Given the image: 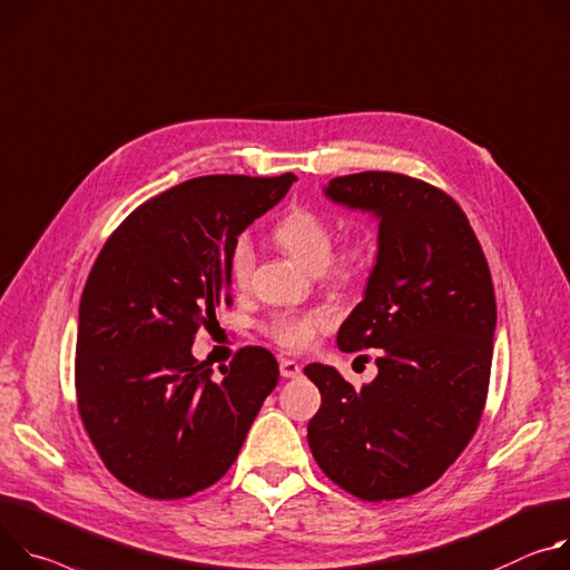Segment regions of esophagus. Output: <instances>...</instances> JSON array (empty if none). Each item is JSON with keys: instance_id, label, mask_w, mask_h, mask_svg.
Wrapping results in <instances>:
<instances>
[{"instance_id": "34e87169", "label": "esophagus", "mask_w": 570, "mask_h": 570, "mask_svg": "<svg viewBox=\"0 0 570 570\" xmlns=\"http://www.w3.org/2000/svg\"><path fill=\"white\" fill-rule=\"evenodd\" d=\"M281 375L283 377H298L301 375V364L289 357H281Z\"/></svg>"}]
</instances>
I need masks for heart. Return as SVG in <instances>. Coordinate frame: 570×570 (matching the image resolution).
Returning <instances> with one entry per match:
<instances>
[{"label":"heart","mask_w":570,"mask_h":570,"mask_svg":"<svg viewBox=\"0 0 570 570\" xmlns=\"http://www.w3.org/2000/svg\"><path fill=\"white\" fill-rule=\"evenodd\" d=\"M278 244L289 253V256L305 267L307 272H322L333 256L335 233L331 224L317 213L296 208L287 213L274 228ZM253 246L246 237H239L230 250V274L237 285H244L253 272ZM368 261V248L364 242H351L337 261V272L344 276L357 274ZM331 324V314L326 309H309V312H285L274 317L267 326V333L287 348L307 346L320 328Z\"/></svg>","instance_id":"b5f03b06"}]
</instances>
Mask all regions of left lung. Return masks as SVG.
<instances>
[{
	"instance_id": "left-lung-1",
	"label": "left lung",
	"mask_w": 570,
	"mask_h": 570,
	"mask_svg": "<svg viewBox=\"0 0 570 570\" xmlns=\"http://www.w3.org/2000/svg\"><path fill=\"white\" fill-rule=\"evenodd\" d=\"M324 195L377 219L364 298L337 333L344 353L377 348V375L355 390L337 368L307 364L322 392L307 444L348 493L405 498L444 475L478 430L495 331L489 265L462 208L430 183L362 171Z\"/></svg>"
}]
</instances>
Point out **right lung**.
I'll list each match as a JSON object with an SVG mask.
<instances>
[{
	"label": "right lung",
	"mask_w": 570,
	"mask_h": 570,
	"mask_svg": "<svg viewBox=\"0 0 570 570\" xmlns=\"http://www.w3.org/2000/svg\"><path fill=\"white\" fill-rule=\"evenodd\" d=\"M296 180L199 176L149 199L104 244L83 287L77 401L106 469L176 500L215 484L278 385V362L239 348L224 381L195 360L199 328L230 305V250Z\"/></svg>",
	"instance_id": "add662e5"
}]
</instances>
